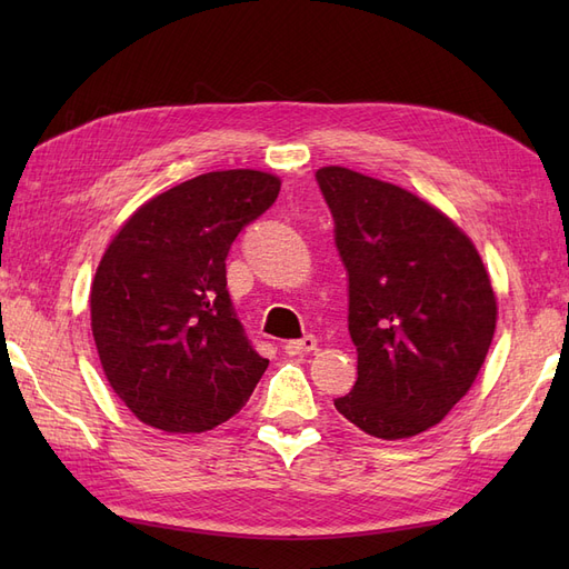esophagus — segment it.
Returning a JSON list of instances; mask_svg holds the SVG:
<instances>
[{
  "instance_id": "34e87169",
  "label": "esophagus",
  "mask_w": 569,
  "mask_h": 569,
  "mask_svg": "<svg viewBox=\"0 0 569 569\" xmlns=\"http://www.w3.org/2000/svg\"><path fill=\"white\" fill-rule=\"evenodd\" d=\"M318 347V339L313 335H308L303 339H291L284 343V353L287 356H301V353H308V351H316Z\"/></svg>"
}]
</instances>
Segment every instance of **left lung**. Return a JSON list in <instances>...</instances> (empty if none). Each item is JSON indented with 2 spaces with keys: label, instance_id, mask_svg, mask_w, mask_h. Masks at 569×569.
Masks as SVG:
<instances>
[{
  "label": "left lung",
  "instance_id": "8db88e82",
  "mask_svg": "<svg viewBox=\"0 0 569 569\" xmlns=\"http://www.w3.org/2000/svg\"><path fill=\"white\" fill-rule=\"evenodd\" d=\"M316 180L358 351V380L335 408L370 437H416L449 416L485 363L496 330L487 268L451 218L406 189L341 166Z\"/></svg>",
  "mask_w": 569,
  "mask_h": 569
}]
</instances>
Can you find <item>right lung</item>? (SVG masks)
Listing matches in <instances>:
<instances>
[{
  "mask_svg": "<svg viewBox=\"0 0 569 569\" xmlns=\"http://www.w3.org/2000/svg\"><path fill=\"white\" fill-rule=\"evenodd\" d=\"M278 194L270 173L218 170L149 199L113 237L92 282V335L137 420L206 432L249 401L268 358L234 313L226 258Z\"/></svg>",
  "mask_w": 569,
  "mask_h": 569,
  "instance_id": "add662e5",
  "label": "right lung"
}]
</instances>
